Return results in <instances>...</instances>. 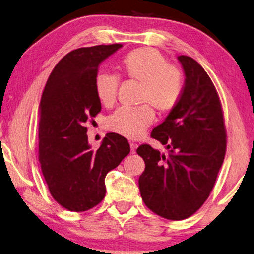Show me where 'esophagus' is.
I'll list each match as a JSON object with an SVG mask.
<instances>
[{
	"mask_svg": "<svg viewBox=\"0 0 254 254\" xmlns=\"http://www.w3.org/2000/svg\"><path fill=\"white\" fill-rule=\"evenodd\" d=\"M130 148H131V154H134L135 149L138 148V144L134 143V142H130Z\"/></svg>",
	"mask_w": 254,
	"mask_h": 254,
	"instance_id": "esophagus-1",
	"label": "esophagus"
}]
</instances>
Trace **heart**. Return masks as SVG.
<instances>
[{
	"instance_id": "b5f03b06",
	"label": "heart",
	"mask_w": 254,
	"mask_h": 254,
	"mask_svg": "<svg viewBox=\"0 0 254 254\" xmlns=\"http://www.w3.org/2000/svg\"><path fill=\"white\" fill-rule=\"evenodd\" d=\"M121 67L128 79L140 83L139 102L146 104L118 108L106 119L105 126L114 133L134 139L154 121L155 112L151 105L160 113L171 111L176 105L182 92V75L178 67L168 64L164 55L151 47L131 51L123 58ZM94 86L100 103L105 106L115 103L120 86L118 75L98 72Z\"/></svg>"
}]
</instances>
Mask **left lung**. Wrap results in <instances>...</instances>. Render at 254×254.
<instances>
[{
  "instance_id": "obj_1",
  "label": "left lung",
  "mask_w": 254,
  "mask_h": 254,
  "mask_svg": "<svg viewBox=\"0 0 254 254\" xmlns=\"http://www.w3.org/2000/svg\"><path fill=\"white\" fill-rule=\"evenodd\" d=\"M185 82L179 102L150 136L168 154L143 143L136 149L146 164L139 178L142 200L152 212L182 220L198 211L214 189L226 154L224 113L207 72L190 56L180 55Z\"/></svg>"
}]
</instances>
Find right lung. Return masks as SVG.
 <instances>
[{
    "label": "right lung",
    "mask_w": 254,
    "mask_h": 254,
    "mask_svg": "<svg viewBox=\"0 0 254 254\" xmlns=\"http://www.w3.org/2000/svg\"><path fill=\"white\" fill-rule=\"evenodd\" d=\"M121 44L81 47L61 59L39 105L38 159L53 199L70 211L94 208L106 193L105 176L130 152L124 136L107 133L97 150L88 144V121L102 110L95 92L100 63Z\"/></svg>",
    "instance_id": "add662e5"
}]
</instances>
